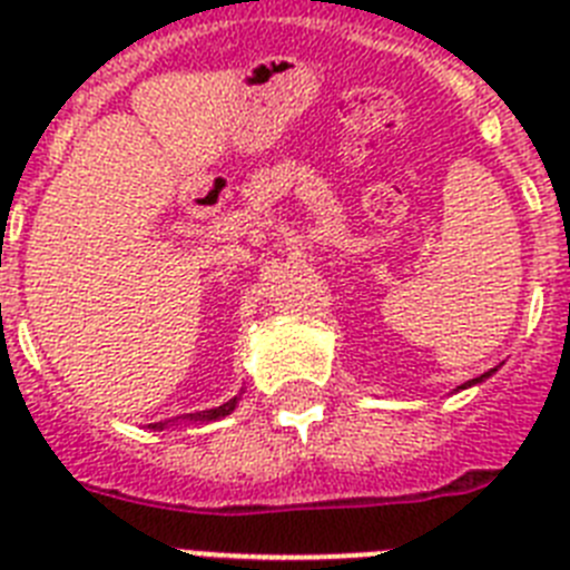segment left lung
Listing matches in <instances>:
<instances>
[{"label": "left lung", "mask_w": 570, "mask_h": 570, "mask_svg": "<svg viewBox=\"0 0 570 570\" xmlns=\"http://www.w3.org/2000/svg\"><path fill=\"white\" fill-rule=\"evenodd\" d=\"M493 371H488V374H482V376H476V380H471V382H465V385H460V387H468V385H476V382H482V380H488V376H491Z\"/></svg>", "instance_id": "obj_1"}]
</instances>
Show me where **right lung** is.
I'll return each mask as SVG.
<instances>
[{
    "label": "right lung",
    "instance_id": "add662e5",
    "mask_svg": "<svg viewBox=\"0 0 570 570\" xmlns=\"http://www.w3.org/2000/svg\"><path fill=\"white\" fill-rule=\"evenodd\" d=\"M236 402H239V396H234V400H228V402H225V405L210 407V411H203V414L190 416V420H219V416H228L230 411H234V407H236ZM154 428H163V422H159V425H154Z\"/></svg>",
    "mask_w": 570,
    "mask_h": 570
}]
</instances>
